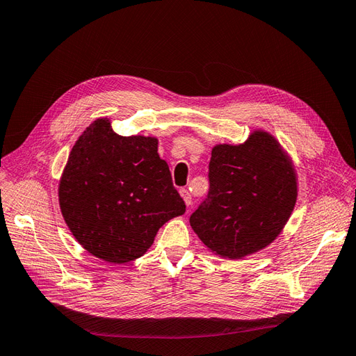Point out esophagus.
<instances>
[{
	"label": "esophagus",
	"mask_w": 356,
	"mask_h": 356,
	"mask_svg": "<svg viewBox=\"0 0 356 356\" xmlns=\"http://www.w3.org/2000/svg\"><path fill=\"white\" fill-rule=\"evenodd\" d=\"M179 195H181L182 199H184L187 207H190V204H191V195H190V191H188L187 188H181V190H179Z\"/></svg>",
	"instance_id": "1"
}]
</instances>
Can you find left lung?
<instances>
[{
    "label": "left lung",
    "mask_w": 356,
    "mask_h": 356,
    "mask_svg": "<svg viewBox=\"0 0 356 356\" xmlns=\"http://www.w3.org/2000/svg\"><path fill=\"white\" fill-rule=\"evenodd\" d=\"M208 177V196L190 224L212 252L239 260L277 238L296 207L297 177L270 134L255 131L243 144L215 145Z\"/></svg>",
    "instance_id": "1"
}]
</instances>
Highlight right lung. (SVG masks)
<instances>
[{"label":"right lung","instance_id":"1","mask_svg":"<svg viewBox=\"0 0 356 356\" xmlns=\"http://www.w3.org/2000/svg\"><path fill=\"white\" fill-rule=\"evenodd\" d=\"M152 136L117 135L98 118L74 144L59 182V204L77 242L104 261L143 257L159 229L186 212Z\"/></svg>","mask_w":356,"mask_h":356}]
</instances>
